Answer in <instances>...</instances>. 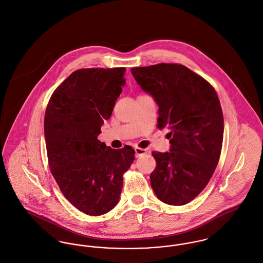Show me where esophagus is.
I'll return each mask as SVG.
<instances>
[{
  "label": "esophagus",
  "mask_w": 263,
  "mask_h": 263,
  "mask_svg": "<svg viewBox=\"0 0 263 263\" xmlns=\"http://www.w3.org/2000/svg\"><path fill=\"white\" fill-rule=\"evenodd\" d=\"M135 152H136V157H137V158H139L140 156L144 155V154L146 153V151H145L144 148H141V147H136V148H135Z\"/></svg>",
  "instance_id": "esophagus-1"
}]
</instances>
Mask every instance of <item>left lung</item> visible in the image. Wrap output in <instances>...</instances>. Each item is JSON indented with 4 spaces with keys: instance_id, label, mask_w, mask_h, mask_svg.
<instances>
[{
    "instance_id": "obj_1",
    "label": "left lung",
    "mask_w": 263,
    "mask_h": 263,
    "mask_svg": "<svg viewBox=\"0 0 263 263\" xmlns=\"http://www.w3.org/2000/svg\"><path fill=\"white\" fill-rule=\"evenodd\" d=\"M130 70L159 105L158 126L170 129V152H153L157 167L151 186L162 202L185 205L203 191L219 162L224 120L218 96L184 65L161 63Z\"/></svg>"
}]
</instances>
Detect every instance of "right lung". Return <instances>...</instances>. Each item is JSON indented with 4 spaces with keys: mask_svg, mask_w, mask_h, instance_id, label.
Wrapping results in <instances>:
<instances>
[{
    "mask_svg": "<svg viewBox=\"0 0 263 263\" xmlns=\"http://www.w3.org/2000/svg\"><path fill=\"white\" fill-rule=\"evenodd\" d=\"M124 67L71 73L48 103L44 134L49 167L65 198L79 211L105 214L120 200L132 146L115 149L98 140L125 84Z\"/></svg>",
    "mask_w": 263,
    "mask_h": 263,
    "instance_id": "obj_1",
    "label": "right lung"
}]
</instances>
